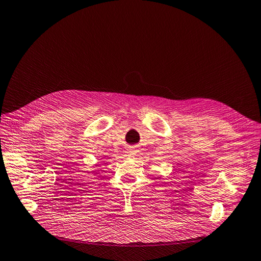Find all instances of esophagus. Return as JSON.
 Here are the masks:
<instances>
[{
  "label": "esophagus",
  "mask_w": 261,
  "mask_h": 261,
  "mask_svg": "<svg viewBox=\"0 0 261 261\" xmlns=\"http://www.w3.org/2000/svg\"><path fill=\"white\" fill-rule=\"evenodd\" d=\"M135 153H136L135 151H131V154H135Z\"/></svg>",
  "instance_id": "1"
}]
</instances>
